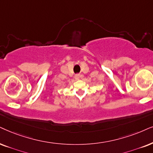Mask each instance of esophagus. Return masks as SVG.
<instances>
[{
  "label": "esophagus",
  "instance_id": "esophagus-1",
  "mask_svg": "<svg viewBox=\"0 0 153 153\" xmlns=\"http://www.w3.org/2000/svg\"><path fill=\"white\" fill-rule=\"evenodd\" d=\"M80 78V74H77L75 75V80H79Z\"/></svg>",
  "mask_w": 153,
  "mask_h": 153
}]
</instances>
